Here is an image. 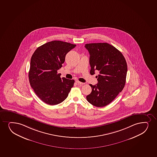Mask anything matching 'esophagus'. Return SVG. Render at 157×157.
I'll return each mask as SVG.
<instances>
[{"label":"esophagus","instance_id":"esophagus-1","mask_svg":"<svg viewBox=\"0 0 157 157\" xmlns=\"http://www.w3.org/2000/svg\"><path fill=\"white\" fill-rule=\"evenodd\" d=\"M76 82L77 83V84H78V85H82L83 84V83H82V82H80V81H77V80L76 81Z\"/></svg>","mask_w":157,"mask_h":157}]
</instances>
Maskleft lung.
<instances>
[{
    "label": "left lung",
    "mask_w": 157,
    "mask_h": 157,
    "mask_svg": "<svg viewBox=\"0 0 157 157\" xmlns=\"http://www.w3.org/2000/svg\"><path fill=\"white\" fill-rule=\"evenodd\" d=\"M90 54V74L97 76L98 83L90 84L92 91L86 97L93 105L103 107L109 105L121 91L125 83L127 65L121 52L108 43L85 44Z\"/></svg>",
    "instance_id": "8db88e82"
}]
</instances>
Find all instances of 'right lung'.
Listing matches in <instances>:
<instances>
[{
  "mask_svg": "<svg viewBox=\"0 0 157 157\" xmlns=\"http://www.w3.org/2000/svg\"><path fill=\"white\" fill-rule=\"evenodd\" d=\"M76 44L54 40L35 51L30 60L29 80L36 94L44 103L56 105L68 96L75 80L60 78L57 70L63 67L66 54Z\"/></svg>",
  "mask_w": 157,
  "mask_h": 157,
  "instance_id": "1",
  "label": "right lung"
}]
</instances>
